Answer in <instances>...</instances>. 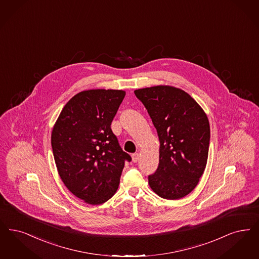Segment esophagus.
<instances>
[{"label": "esophagus", "instance_id": "34e87169", "mask_svg": "<svg viewBox=\"0 0 259 259\" xmlns=\"http://www.w3.org/2000/svg\"><path fill=\"white\" fill-rule=\"evenodd\" d=\"M139 159H140V156L138 153H134V154H132V161L134 162V163H137L138 161H139Z\"/></svg>", "mask_w": 259, "mask_h": 259}]
</instances>
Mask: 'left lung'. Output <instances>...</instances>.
<instances>
[{"label": "left lung", "instance_id": "left-lung-1", "mask_svg": "<svg viewBox=\"0 0 259 259\" xmlns=\"http://www.w3.org/2000/svg\"><path fill=\"white\" fill-rule=\"evenodd\" d=\"M145 105L160 141L159 165L148 176L150 188L166 199H178L197 185L206 166L210 126L199 105L182 90L157 85L135 91Z\"/></svg>", "mask_w": 259, "mask_h": 259}]
</instances>
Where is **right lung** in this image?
<instances>
[{
    "instance_id": "right-lung-1",
    "label": "right lung",
    "mask_w": 259,
    "mask_h": 259,
    "mask_svg": "<svg viewBox=\"0 0 259 259\" xmlns=\"http://www.w3.org/2000/svg\"><path fill=\"white\" fill-rule=\"evenodd\" d=\"M123 91L91 90L65 104L51 136L53 154L62 182L90 204H101L118 188L125 162L132 158L111 129Z\"/></svg>"
}]
</instances>
